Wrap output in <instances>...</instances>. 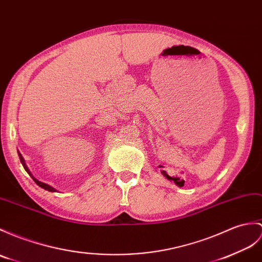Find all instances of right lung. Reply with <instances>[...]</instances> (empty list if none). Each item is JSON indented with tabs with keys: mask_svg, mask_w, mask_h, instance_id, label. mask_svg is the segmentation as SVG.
<instances>
[{
	"mask_svg": "<svg viewBox=\"0 0 262 262\" xmlns=\"http://www.w3.org/2000/svg\"><path fill=\"white\" fill-rule=\"evenodd\" d=\"M19 156H20V161H21V163H22V165H23V167H24V169H26V171L29 173V175L31 176V178L33 179V181L35 182L36 184H38L40 187H42V188H45V190H47V191H49V192H56L57 190L56 188H53L52 186H50V185H48V184H46V183H42V182H40V181H38L36 179H34L33 176H32V174L30 173V171H29V168H28V166L26 165V162H24V159L22 157V155L19 153Z\"/></svg>",
	"mask_w": 262,
	"mask_h": 262,
	"instance_id": "right-lung-1",
	"label": "right lung"
}]
</instances>
